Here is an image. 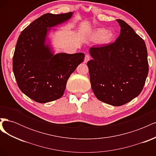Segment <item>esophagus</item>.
Returning a JSON list of instances; mask_svg holds the SVG:
<instances>
[{"mask_svg":"<svg viewBox=\"0 0 156 156\" xmlns=\"http://www.w3.org/2000/svg\"><path fill=\"white\" fill-rule=\"evenodd\" d=\"M90 58V56L89 55H86L85 56H84V62L87 63L88 61Z\"/></svg>","mask_w":156,"mask_h":156,"instance_id":"obj_1","label":"esophagus"}]
</instances>
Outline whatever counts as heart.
<instances>
[{
  "mask_svg": "<svg viewBox=\"0 0 156 156\" xmlns=\"http://www.w3.org/2000/svg\"><path fill=\"white\" fill-rule=\"evenodd\" d=\"M113 34L105 29H98L94 30L91 34V38L96 41H101L103 43L108 44L112 40Z\"/></svg>",
  "mask_w": 156,
  "mask_h": 156,
  "instance_id": "1",
  "label": "heart"
}]
</instances>
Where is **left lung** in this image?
<instances>
[{
  "instance_id": "8db88e82",
  "label": "left lung",
  "mask_w": 156,
  "mask_h": 156,
  "mask_svg": "<svg viewBox=\"0 0 156 156\" xmlns=\"http://www.w3.org/2000/svg\"><path fill=\"white\" fill-rule=\"evenodd\" d=\"M120 36L114 43L92 47L88 61L90 81L96 97L112 106H120L137 97L148 73L144 40L121 20Z\"/></svg>"
}]
</instances>
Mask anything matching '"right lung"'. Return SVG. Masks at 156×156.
Wrapping results in <instances>:
<instances>
[{"instance_id":"right-lung-1","label":"right lung","mask_w":156,"mask_h":156,"mask_svg":"<svg viewBox=\"0 0 156 156\" xmlns=\"http://www.w3.org/2000/svg\"><path fill=\"white\" fill-rule=\"evenodd\" d=\"M73 12L45 13L23 30L13 56V72L17 85L27 96L41 103L63 96L68 80L83 62L84 54H55L48 35L51 28L62 24Z\"/></svg>"}]
</instances>
